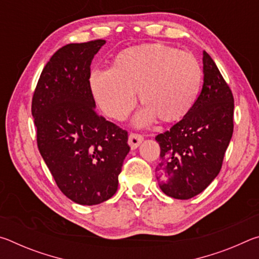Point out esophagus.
<instances>
[{
	"instance_id": "esophagus-1",
	"label": "esophagus",
	"mask_w": 259,
	"mask_h": 259,
	"mask_svg": "<svg viewBox=\"0 0 259 259\" xmlns=\"http://www.w3.org/2000/svg\"><path fill=\"white\" fill-rule=\"evenodd\" d=\"M143 140H144V137L142 135L134 134V133L130 134L128 143H129V145L131 147V150H136V148H137L140 145V144H142Z\"/></svg>"
}]
</instances>
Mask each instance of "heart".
I'll return each instance as SVG.
<instances>
[{"instance_id":"b5f03b06","label":"heart","mask_w":259,"mask_h":259,"mask_svg":"<svg viewBox=\"0 0 259 259\" xmlns=\"http://www.w3.org/2000/svg\"><path fill=\"white\" fill-rule=\"evenodd\" d=\"M202 68L190 52L162 43H147L119 52L109 69H95L89 88L96 104L111 119L124 120L138 93L144 107L136 123L159 119L174 123L185 117L199 98Z\"/></svg>"}]
</instances>
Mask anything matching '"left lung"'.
<instances>
[{"instance_id": "1", "label": "left lung", "mask_w": 259, "mask_h": 259, "mask_svg": "<svg viewBox=\"0 0 259 259\" xmlns=\"http://www.w3.org/2000/svg\"><path fill=\"white\" fill-rule=\"evenodd\" d=\"M234 99L211 57L203 51V84L185 117L157 135L155 168L162 192L178 200L200 194L217 177L233 134Z\"/></svg>"}]
</instances>
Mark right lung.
I'll return each instance as SVG.
<instances>
[{
  "mask_svg": "<svg viewBox=\"0 0 259 259\" xmlns=\"http://www.w3.org/2000/svg\"><path fill=\"white\" fill-rule=\"evenodd\" d=\"M106 41L71 43L43 68L32 99L37 147L59 190L73 202L99 204L117 191L128 133L96 112L90 65Z\"/></svg>",
  "mask_w": 259,
  "mask_h": 259,
  "instance_id": "1",
  "label": "right lung"
}]
</instances>
